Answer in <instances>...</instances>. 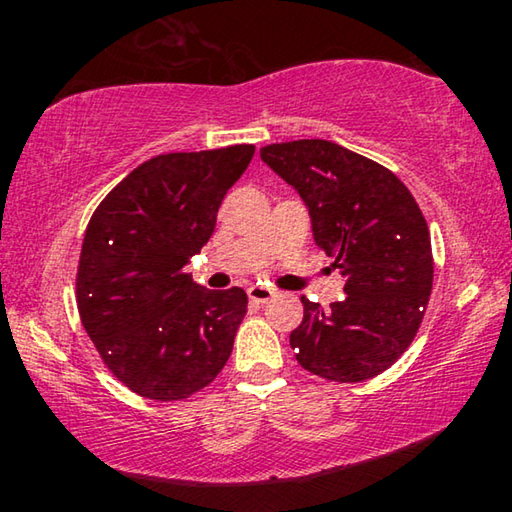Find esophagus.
<instances>
[{"instance_id":"34e87169","label":"esophagus","mask_w":512,"mask_h":512,"mask_svg":"<svg viewBox=\"0 0 512 512\" xmlns=\"http://www.w3.org/2000/svg\"><path fill=\"white\" fill-rule=\"evenodd\" d=\"M275 296V289L271 287H262V284H255V287L248 289V298L257 302V305H262V302H268Z\"/></svg>"}]
</instances>
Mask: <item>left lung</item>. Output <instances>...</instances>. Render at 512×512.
Segmentation results:
<instances>
[{"label": "left lung", "mask_w": 512, "mask_h": 512, "mask_svg": "<svg viewBox=\"0 0 512 512\" xmlns=\"http://www.w3.org/2000/svg\"><path fill=\"white\" fill-rule=\"evenodd\" d=\"M262 160L309 207L318 248L345 277L341 302L302 296L291 348L311 375L357 384L413 343L433 284L431 237L413 194L391 169L327 140L268 144Z\"/></svg>", "instance_id": "obj_1"}]
</instances>
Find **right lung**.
I'll list each match as a JSON object with an SVG mask.
<instances>
[{
  "label": "right lung",
  "instance_id": "right-lung-1",
  "mask_svg": "<svg viewBox=\"0 0 512 512\" xmlns=\"http://www.w3.org/2000/svg\"><path fill=\"white\" fill-rule=\"evenodd\" d=\"M253 153V144H235L155 155L88 223L76 271L81 323L106 368L146 400H187L230 359L246 291H207L185 264L210 241L223 196Z\"/></svg>",
  "mask_w": 512,
  "mask_h": 512
}]
</instances>
